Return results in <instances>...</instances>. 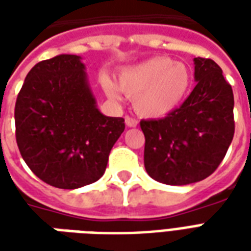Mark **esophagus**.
Returning a JSON list of instances; mask_svg holds the SVG:
<instances>
[{
	"instance_id": "34e87169",
	"label": "esophagus",
	"mask_w": 251,
	"mask_h": 251,
	"mask_svg": "<svg viewBox=\"0 0 251 251\" xmlns=\"http://www.w3.org/2000/svg\"><path fill=\"white\" fill-rule=\"evenodd\" d=\"M125 124H126V126H129V127H136L137 124H138V121H137L134 117L126 115V117H125Z\"/></svg>"
}]
</instances>
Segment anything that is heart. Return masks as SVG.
Masks as SVG:
<instances>
[{"label":"heart","instance_id":"obj_1","mask_svg":"<svg viewBox=\"0 0 251 251\" xmlns=\"http://www.w3.org/2000/svg\"><path fill=\"white\" fill-rule=\"evenodd\" d=\"M192 75L184 63L157 56L126 67L118 75V87L127 97L134 98V106L145 117H163L179 106L191 87ZM102 86L110 97H117V87L109 79Z\"/></svg>","mask_w":251,"mask_h":251}]
</instances>
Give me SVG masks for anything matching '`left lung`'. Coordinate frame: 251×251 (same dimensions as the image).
I'll use <instances>...</instances> for the list:
<instances>
[{
  "instance_id": "obj_1",
  "label": "left lung",
  "mask_w": 251,
  "mask_h": 251,
  "mask_svg": "<svg viewBox=\"0 0 251 251\" xmlns=\"http://www.w3.org/2000/svg\"><path fill=\"white\" fill-rule=\"evenodd\" d=\"M196 86L177 109L160 120H142L148 175L168 185H185L214 174L234 137V95L221 67L195 57Z\"/></svg>"
}]
</instances>
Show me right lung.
Masks as SVG:
<instances>
[{"instance_id":"right-lung-1","label":"right lung","mask_w":251,"mask_h":251,"mask_svg":"<svg viewBox=\"0 0 251 251\" xmlns=\"http://www.w3.org/2000/svg\"><path fill=\"white\" fill-rule=\"evenodd\" d=\"M16 141L30 171L47 184L80 188L103 176L125 120L98 109L80 56L37 63L14 107Z\"/></svg>"}]
</instances>
